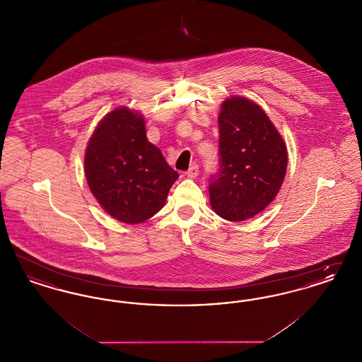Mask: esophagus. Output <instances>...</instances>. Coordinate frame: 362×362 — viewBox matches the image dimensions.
<instances>
[{"label": "esophagus", "mask_w": 362, "mask_h": 362, "mask_svg": "<svg viewBox=\"0 0 362 362\" xmlns=\"http://www.w3.org/2000/svg\"><path fill=\"white\" fill-rule=\"evenodd\" d=\"M199 173V167H198V164H191L189 165V170H187V176L189 177H195Z\"/></svg>", "instance_id": "1"}]
</instances>
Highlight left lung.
<instances>
[{"label": "left lung", "instance_id": "left-lung-1", "mask_svg": "<svg viewBox=\"0 0 362 362\" xmlns=\"http://www.w3.org/2000/svg\"><path fill=\"white\" fill-rule=\"evenodd\" d=\"M220 164L209 179L210 204L228 221H244L276 198L288 152L264 111L244 98L225 100L218 115Z\"/></svg>", "mask_w": 362, "mask_h": 362}]
</instances>
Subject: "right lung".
<instances>
[{"instance_id": "add662e5", "label": "right lung", "mask_w": 362, "mask_h": 362, "mask_svg": "<svg viewBox=\"0 0 362 362\" xmlns=\"http://www.w3.org/2000/svg\"><path fill=\"white\" fill-rule=\"evenodd\" d=\"M84 165L95 198L126 224L155 216L179 177L148 141L144 119L127 108H118L100 122L89 139Z\"/></svg>"}]
</instances>
